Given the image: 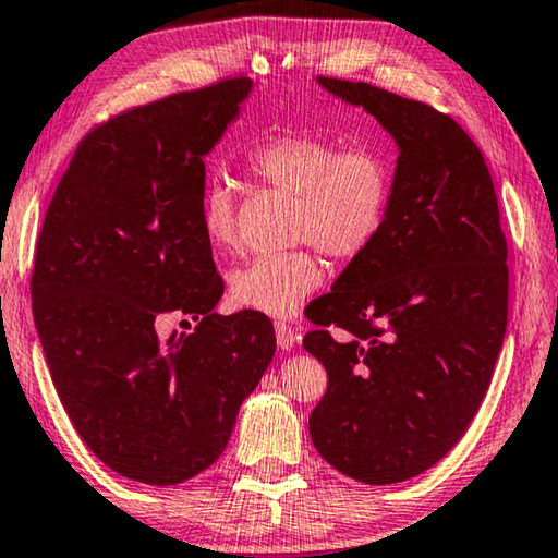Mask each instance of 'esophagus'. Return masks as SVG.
<instances>
[{"instance_id": "1", "label": "esophagus", "mask_w": 558, "mask_h": 558, "mask_svg": "<svg viewBox=\"0 0 558 558\" xmlns=\"http://www.w3.org/2000/svg\"><path fill=\"white\" fill-rule=\"evenodd\" d=\"M276 338H278V348L288 352L295 348L298 332H295V327H290L288 323H276Z\"/></svg>"}]
</instances>
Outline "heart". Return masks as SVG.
I'll use <instances>...</instances> for the list:
<instances>
[{"instance_id":"b5f03b06","label":"heart","mask_w":558,"mask_h":558,"mask_svg":"<svg viewBox=\"0 0 558 558\" xmlns=\"http://www.w3.org/2000/svg\"><path fill=\"white\" fill-rule=\"evenodd\" d=\"M255 181L295 198L290 241H307L344 263L355 260L383 231L392 201V163L369 144L344 146L307 131H282L260 138L245 151ZM203 235L218 251L238 245L235 196L231 185L210 181L201 193ZM323 260L311 245L263 253L231 272V300L245 311L290 317L320 288Z\"/></svg>"}]
</instances>
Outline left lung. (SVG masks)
<instances>
[{
	"mask_svg": "<svg viewBox=\"0 0 558 558\" xmlns=\"http://www.w3.org/2000/svg\"><path fill=\"white\" fill-rule=\"evenodd\" d=\"M317 84L373 113L400 156L383 231L307 315L317 330L303 348L327 369L311 437L338 472L395 484L437 464L489 390L507 332V238L489 168L452 117L365 82Z\"/></svg>",
	"mask_w": 558,
	"mask_h": 558,
	"instance_id": "8db88e82",
	"label": "left lung"
}]
</instances>
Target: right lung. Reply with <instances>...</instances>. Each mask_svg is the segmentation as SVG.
<instances>
[{"mask_svg": "<svg viewBox=\"0 0 558 558\" xmlns=\"http://www.w3.org/2000/svg\"><path fill=\"white\" fill-rule=\"evenodd\" d=\"M251 88L223 78L88 131L44 216L32 307L51 383L84 445L134 482L208 470L276 355L268 317L214 313L223 280L198 220L203 156ZM166 312L197 330L163 341Z\"/></svg>", "mask_w": 558, "mask_h": 558, "instance_id": "1", "label": "right lung"}]
</instances>
